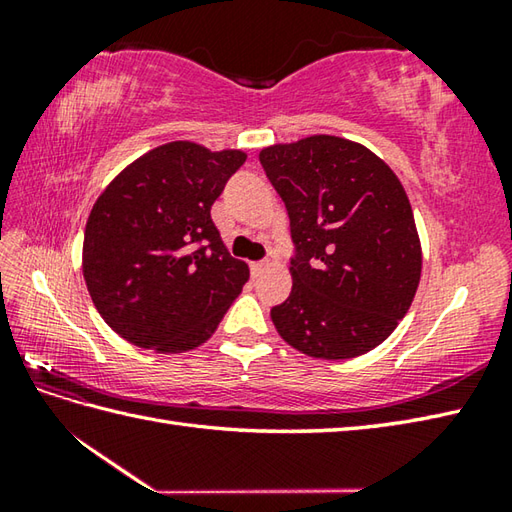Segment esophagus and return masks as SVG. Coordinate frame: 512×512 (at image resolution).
<instances>
[{"label":"esophagus","instance_id":"esophagus-1","mask_svg":"<svg viewBox=\"0 0 512 512\" xmlns=\"http://www.w3.org/2000/svg\"><path fill=\"white\" fill-rule=\"evenodd\" d=\"M266 268H268V262H253V264H250V273L257 277L259 273H264Z\"/></svg>","mask_w":512,"mask_h":512}]
</instances>
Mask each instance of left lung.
I'll use <instances>...</instances> for the list:
<instances>
[{"instance_id":"1","label":"left lung","mask_w":512,"mask_h":512,"mask_svg":"<svg viewBox=\"0 0 512 512\" xmlns=\"http://www.w3.org/2000/svg\"><path fill=\"white\" fill-rule=\"evenodd\" d=\"M290 217V297L270 310L301 354L343 361L383 343L405 317L422 248L405 189L354 140L317 134L259 151Z\"/></svg>"}]
</instances>
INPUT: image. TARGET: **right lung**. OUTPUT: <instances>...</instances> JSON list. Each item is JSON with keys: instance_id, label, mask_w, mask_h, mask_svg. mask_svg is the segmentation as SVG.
<instances>
[{"instance_id": "1", "label": "right lung", "mask_w": 512, "mask_h": 512, "mask_svg": "<svg viewBox=\"0 0 512 512\" xmlns=\"http://www.w3.org/2000/svg\"><path fill=\"white\" fill-rule=\"evenodd\" d=\"M244 162L239 149L173 140L127 165L94 202L83 277L103 321L125 341L178 354L211 339L250 275L211 220Z\"/></svg>"}]
</instances>
